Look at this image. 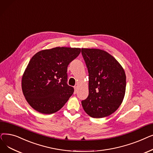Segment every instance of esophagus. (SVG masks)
<instances>
[{"mask_svg": "<svg viewBox=\"0 0 153 153\" xmlns=\"http://www.w3.org/2000/svg\"><path fill=\"white\" fill-rule=\"evenodd\" d=\"M74 89H75L74 94H76V92H77V86H75V87H74Z\"/></svg>", "mask_w": 153, "mask_h": 153, "instance_id": "obj_1", "label": "esophagus"}]
</instances>
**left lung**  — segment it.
<instances>
[{
  "label": "left lung",
  "mask_w": 153,
  "mask_h": 153,
  "mask_svg": "<svg viewBox=\"0 0 153 153\" xmlns=\"http://www.w3.org/2000/svg\"><path fill=\"white\" fill-rule=\"evenodd\" d=\"M89 76V94L82 101L85 111L100 118L114 113L121 105L126 90V75L114 58L104 50L82 48Z\"/></svg>",
  "instance_id": "left-lung-1"
}]
</instances>
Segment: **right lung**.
<instances>
[{
    "label": "right lung",
    "instance_id": "obj_1",
    "mask_svg": "<svg viewBox=\"0 0 153 153\" xmlns=\"http://www.w3.org/2000/svg\"><path fill=\"white\" fill-rule=\"evenodd\" d=\"M80 52L78 48L56 47L33 56L22 79V88L34 110L52 114L66 103L74 91L67 84V67Z\"/></svg>",
    "mask_w": 153,
    "mask_h": 153
}]
</instances>
